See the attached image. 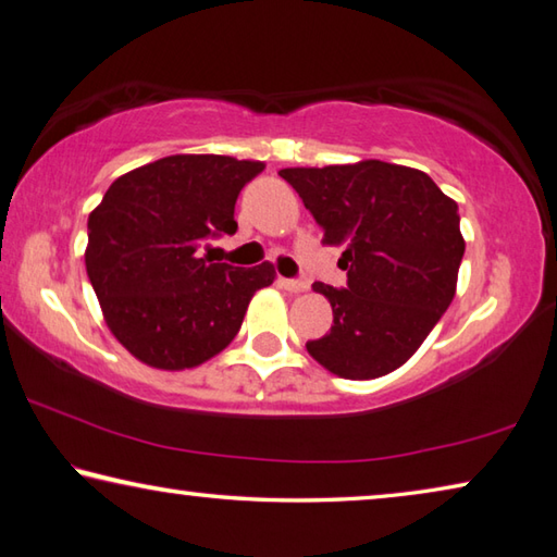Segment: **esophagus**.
Masks as SVG:
<instances>
[{
    "label": "esophagus",
    "mask_w": 557,
    "mask_h": 557,
    "mask_svg": "<svg viewBox=\"0 0 557 557\" xmlns=\"http://www.w3.org/2000/svg\"><path fill=\"white\" fill-rule=\"evenodd\" d=\"M280 285L285 287L287 292H305L307 285L301 280H289V277H280Z\"/></svg>",
    "instance_id": "1"
}]
</instances>
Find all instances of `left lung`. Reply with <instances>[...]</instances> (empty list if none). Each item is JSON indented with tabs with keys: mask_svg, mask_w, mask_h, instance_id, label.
Listing matches in <instances>:
<instances>
[{
	"mask_svg": "<svg viewBox=\"0 0 557 557\" xmlns=\"http://www.w3.org/2000/svg\"><path fill=\"white\" fill-rule=\"evenodd\" d=\"M323 228V244L346 246L348 285L313 282L333 326L307 343L333 375L375 380L404 366L446 313L465 252L458 205L426 173L382 160L285 168Z\"/></svg>",
	"mask_w": 557,
	"mask_h": 557,
	"instance_id": "1",
	"label": "left lung"
}]
</instances>
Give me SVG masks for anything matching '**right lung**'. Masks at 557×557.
I'll use <instances>...</instances> for the list:
<instances>
[{
  "label": "right lung",
  "instance_id": "right-lung-1",
  "mask_svg": "<svg viewBox=\"0 0 557 557\" xmlns=\"http://www.w3.org/2000/svg\"><path fill=\"white\" fill-rule=\"evenodd\" d=\"M265 165L228 156H168L111 182L87 221L85 265L104 321L158 370L197 368L224 350L275 268L201 258L236 234V199Z\"/></svg>",
  "mask_w": 557,
  "mask_h": 557
}]
</instances>
